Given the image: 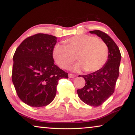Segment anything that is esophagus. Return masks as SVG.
Returning <instances> with one entry per match:
<instances>
[{"instance_id": "1", "label": "esophagus", "mask_w": 135, "mask_h": 135, "mask_svg": "<svg viewBox=\"0 0 135 135\" xmlns=\"http://www.w3.org/2000/svg\"><path fill=\"white\" fill-rule=\"evenodd\" d=\"M68 77H69L70 78H73L76 77V75H74V74H73L69 73L68 74Z\"/></svg>"}]
</instances>
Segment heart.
I'll return each mask as SVG.
<instances>
[{
	"instance_id": "heart-1",
	"label": "heart",
	"mask_w": 135,
	"mask_h": 135,
	"mask_svg": "<svg viewBox=\"0 0 135 135\" xmlns=\"http://www.w3.org/2000/svg\"><path fill=\"white\" fill-rule=\"evenodd\" d=\"M65 44H57L53 48V56L62 68H67L76 60L80 64L74 70L84 68L87 72L100 70L107 60L108 48L102 40L88 35H76L65 41Z\"/></svg>"
}]
</instances>
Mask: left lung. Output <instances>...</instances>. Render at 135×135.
I'll list each match as a JSON object with an SVG mask.
<instances>
[{
	"label": "left lung",
	"mask_w": 135,
	"mask_h": 135,
	"mask_svg": "<svg viewBox=\"0 0 135 135\" xmlns=\"http://www.w3.org/2000/svg\"><path fill=\"white\" fill-rule=\"evenodd\" d=\"M90 33L99 36L107 45L108 59L105 65L98 71L82 75L86 83L83 88L77 90V93L80 99L84 103L98 107L114 93L119 74L121 55L117 45L107 34L100 30H94Z\"/></svg>",
	"instance_id": "8db88e82"
}]
</instances>
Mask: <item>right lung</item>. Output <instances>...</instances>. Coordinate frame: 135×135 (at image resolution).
Masks as SVG:
<instances>
[{"label":"right lung","instance_id":"add662e5","mask_svg":"<svg viewBox=\"0 0 135 135\" xmlns=\"http://www.w3.org/2000/svg\"><path fill=\"white\" fill-rule=\"evenodd\" d=\"M55 36L38 33L20 44L13 56L12 80L22 101L31 107L47 105L55 99L59 80L68 73L54 64Z\"/></svg>","mask_w":135,"mask_h":135}]
</instances>
